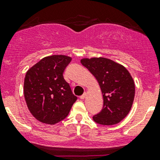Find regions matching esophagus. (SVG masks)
Listing matches in <instances>:
<instances>
[{"label": "esophagus", "instance_id": "34e87169", "mask_svg": "<svg viewBox=\"0 0 160 160\" xmlns=\"http://www.w3.org/2000/svg\"><path fill=\"white\" fill-rule=\"evenodd\" d=\"M86 96H87V93H84V94H83L82 95H81L79 98H80L81 99H84L85 98H86Z\"/></svg>", "mask_w": 160, "mask_h": 160}]
</instances>
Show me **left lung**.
I'll return each mask as SVG.
<instances>
[{
	"label": "left lung",
	"mask_w": 160,
	"mask_h": 160,
	"mask_svg": "<svg viewBox=\"0 0 160 160\" xmlns=\"http://www.w3.org/2000/svg\"><path fill=\"white\" fill-rule=\"evenodd\" d=\"M82 66L96 78L103 97V107L93 116L101 125H114L131 111L135 98V83L123 66L105 58H83Z\"/></svg>",
	"instance_id": "1"
}]
</instances>
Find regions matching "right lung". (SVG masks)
Listing matches in <instances>:
<instances>
[{
  "mask_svg": "<svg viewBox=\"0 0 160 160\" xmlns=\"http://www.w3.org/2000/svg\"><path fill=\"white\" fill-rule=\"evenodd\" d=\"M71 62L65 55H53L29 69L24 82V95L31 114L40 122H59L67 117L77 97L64 79L63 72Z\"/></svg>",
  "mask_w": 160,
  "mask_h": 160,
  "instance_id": "obj_1",
  "label": "right lung"
}]
</instances>
